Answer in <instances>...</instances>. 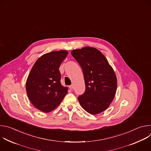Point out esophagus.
I'll return each mask as SVG.
<instances>
[{"mask_svg":"<svg viewBox=\"0 0 151 151\" xmlns=\"http://www.w3.org/2000/svg\"><path fill=\"white\" fill-rule=\"evenodd\" d=\"M69 88H70V89L71 90H72L73 89V88H74V87H73V85H71L70 86H69Z\"/></svg>","mask_w":151,"mask_h":151,"instance_id":"34e87169","label":"esophagus"}]
</instances>
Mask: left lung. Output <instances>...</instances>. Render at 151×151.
I'll use <instances>...</instances> for the list:
<instances>
[{
  "label": "left lung",
  "mask_w": 151,
  "mask_h": 151,
  "mask_svg": "<svg viewBox=\"0 0 151 151\" xmlns=\"http://www.w3.org/2000/svg\"><path fill=\"white\" fill-rule=\"evenodd\" d=\"M82 69L85 91L78 97L82 108L92 115L108 108L116 91L117 79L112 67L97 49L85 47L71 51Z\"/></svg>",
  "instance_id": "1"
}]
</instances>
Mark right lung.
I'll list each match as a JSON object with an SVG mask.
<instances>
[{"label": "right lung", "instance_id": "1", "mask_svg": "<svg viewBox=\"0 0 151 151\" xmlns=\"http://www.w3.org/2000/svg\"><path fill=\"white\" fill-rule=\"evenodd\" d=\"M68 54L66 50L44 54L36 60L27 77V96L36 108L43 112L54 110L68 93V88L61 83L59 70Z\"/></svg>", "mask_w": 151, "mask_h": 151}]
</instances>
